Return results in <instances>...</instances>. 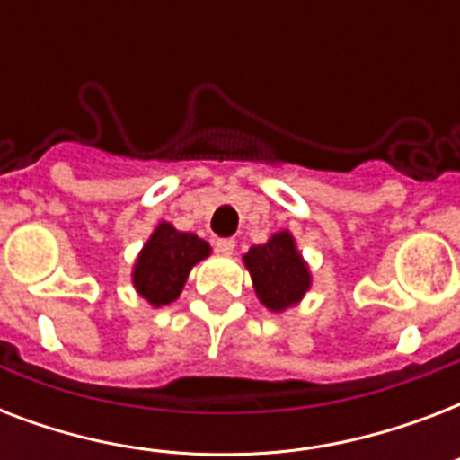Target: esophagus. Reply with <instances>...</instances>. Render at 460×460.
Segmentation results:
<instances>
[{
    "label": "esophagus",
    "mask_w": 460,
    "mask_h": 460,
    "mask_svg": "<svg viewBox=\"0 0 460 460\" xmlns=\"http://www.w3.org/2000/svg\"><path fill=\"white\" fill-rule=\"evenodd\" d=\"M217 251L222 252V255H231L234 248H236V241L234 238H217Z\"/></svg>",
    "instance_id": "obj_1"
}]
</instances>
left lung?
Here are the masks:
<instances>
[{"instance_id": "1", "label": "left lung", "mask_w": 460, "mask_h": 460, "mask_svg": "<svg viewBox=\"0 0 460 460\" xmlns=\"http://www.w3.org/2000/svg\"><path fill=\"white\" fill-rule=\"evenodd\" d=\"M243 262L251 272L260 303L272 313L296 305L313 281L305 260L288 231L274 234L267 243L252 245L243 255Z\"/></svg>"}]
</instances>
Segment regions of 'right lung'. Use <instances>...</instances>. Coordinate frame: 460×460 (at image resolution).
<instances>
[{"mask_svg":"<svg viewBox=\"0 0 460 460\" xmlns=\"http://www.w3.org/2000/svg\"><path fill=\"white\" fill-rule=\"evenodd\" d=\"M208 255V241L159 222L133 265V287L150 305H169L181 296L193 265Z\"/></svg>","mask_w":460,"mask_h":460,"instance_id":"obj_1","label":"right lung"}]
</instances>
